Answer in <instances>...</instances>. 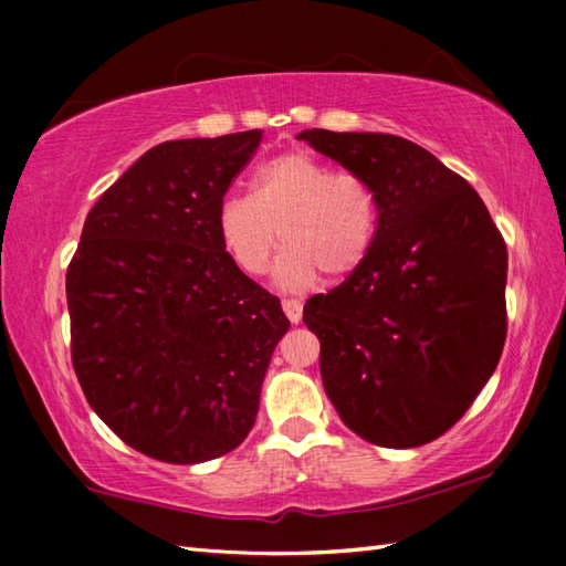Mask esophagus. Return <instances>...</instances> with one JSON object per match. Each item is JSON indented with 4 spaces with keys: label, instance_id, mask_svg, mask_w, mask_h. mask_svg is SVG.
<instances>
[{
    "label": "esophagus",
    "instance_id": "1",
    "mask_svg": "<svg viewBox=\"0 0 566 566\" xmlns=\"http://www.w3.org/2000/svg\"><path fill=\"white\" fill-rule=\"evenodd\" d=\"M282 310H284V314H286V319H290L292 324H300V322H302V302L284 300V302H282Z\"/></svg>",
    "mask_w": 566,
    "mask_h": 566
}]
</instances>
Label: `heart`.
Instances as JSON below:
<instances>
[{"label":"heart","instance_id":"1","mask_svg":"<svg viewBox=\"0 0 566 566\" xmlns=\"http://www.w3.org/2000/svg\"><path fill=\"white\" fill-rule=\"evenodd\" d=\"M280 232L284 252L274 282L304 292L327 276H347L367 260L377 237L375 191L359 175L332 171L306 151H286L254 171L249 197L229 195L217 207V234L249 276L270 270Z\"/></svg>","mask_w":566,"mask_h":566}]
</instances>
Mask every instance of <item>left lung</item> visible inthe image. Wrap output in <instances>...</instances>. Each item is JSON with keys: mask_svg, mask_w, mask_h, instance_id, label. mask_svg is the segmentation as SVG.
Wrapping results in <instances>:
<instances>
[{"mask_svg": "<svg viewBox=\"0 0 566 566\" xmlns=\"http://www.w3.org/2000/svg\"><path fill=\"white\" fill-rule=\"evenodd\" d=\"M377 199L371 252L304 304L322 385L371 444L421 447L462 419L506 339V244L482 197L432 151L377 132L304 129Z\"/></svg>", "mask_w": 566, "mask_h": 566, "instance_id": "1", "label": "left lung"}]
</instances>
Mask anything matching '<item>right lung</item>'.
I'll list each match as a JSON object with an SVG mask.
<instances>
[{"label": "right lung", "mask_w": 566, "mask_h": 566, "mask_svg": "<svg viewBox=\"0 0 566 566\" xmlns=\"http://www.w3.org/2000/svg\"><path fill=\"white\" fill-rule=\"evenodd\" d=\"M260 142L249 129L151 147L92 207L66 270L84 397L159 462H209L244 442L290 329L217 234V207Z\"/></svg>", "instance_id": "right-lung-1"}]
</instances>
